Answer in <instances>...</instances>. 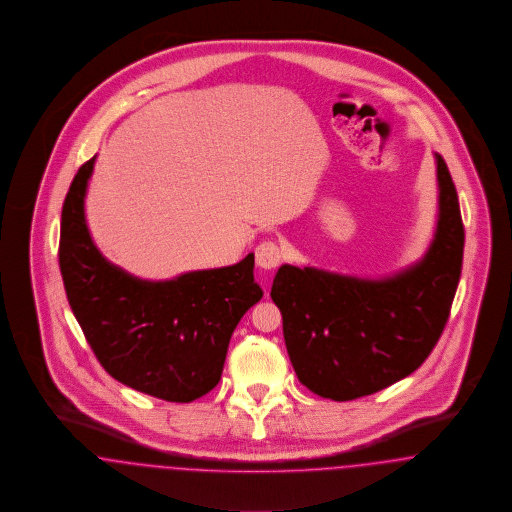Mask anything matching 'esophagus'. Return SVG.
Segmentation results:
<instances>
[{"label": "esophagus", "instance_id": "34e87169", "mask_svg": "<svg viewBox=\"0 0 512 512\" xmlns=\"http://www.w3.org/2000/svg\"><path fill=\"white\" fill-rule=\"evenodd\" d=\"M281 258H283V250L279 244L273 243V241H264L256 246V266L258 268L266 269V271L275 269L279 266Z\"/></svg>", "mask_w": 512, "mask_h": 512}]
</instances>
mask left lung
Here are the masks:
<instances>
[{"label": "left lung", "instance_id": "left-lung-1", "mask_svg": "<svg viewBox=\"0 0 512 512\" xmlns=\"http://www.w3.org/2000/svg\"><path fill=\"white\" fill-rule=\"evenodd\" d=\"M439 214L428 252L381 279L281 266L271 298L283 316L296 377L312 393L352 401L418 370L437 345L457 293L464 227L457 189L435 154Z\"/></svg>", "mask_w": 512, "mask_h": 512}]
</instances>
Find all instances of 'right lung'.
<instances>
[{
	"label": "right lung",
	"mask_w": 512,
	"mask_h": 512,
	"mask_svg": "<svg viewBox=\"0 0 512 512\" xmlns=\"http://www.w3.org/2000/svg\"><path fill=\"white\" fill-rule=\"evenodd\" d=\"M96 156L81 165L61 210L59 268L71 310L109 376L169 403L210 393L231 335L262 298L254 254L227 268L146 281L108 262L90 237L84 196Z\"/></svg>",
	"instance_id": "right-lung-1"
}]
</instances>
